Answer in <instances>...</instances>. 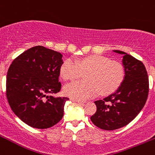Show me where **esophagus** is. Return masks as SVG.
<instances>
[{"label":"esophagus","instance_id":"esophagus-1","mask_svg":"<svg viewBox=\"0 0 155 155\" xmlns=\"http://www.w3.org/2000/svg\"><path fill=\"white\" fill-rule=\"evenodd\" d=\"M71 100L73 101V102H78V103H80V104H84L86 103V101H82V100H78V99H71Z\"/></svg>","mask_w":155,"mask_h":155}]
</instances>
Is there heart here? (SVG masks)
Segmentation results:
<instances>
[{"mask_svg": "<svg viewBox=\"0 0 155 155\" xmlns=\"http://www.w3.org/2000/svg\"><path fill=\"white\" fill-rule=\"evenodd\" d=\"M85 73L86 80L74 81L63 88L65 95L77 99L93 98L100 92L108 95L115 92L125 78L123 65L106 56L92 55L84 58H69L60 67L64 80H73Z\"/></svg>", "mask_w": 155, "mask_h": 155, "instance_id": "b5f03b06", "label": "heart"}]
</instances>
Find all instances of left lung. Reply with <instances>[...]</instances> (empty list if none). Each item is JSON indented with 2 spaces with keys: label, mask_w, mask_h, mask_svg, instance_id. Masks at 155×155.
Segmentation results:
<instances>
[{
  "label": "left lung",
  "mask_w": 155,
  "mask_h": 155,
  "mask_svg": "<svg viewBox=\"0 0 155 155\" xmlns=\"http://www.w3.org/2000/svg\"><path fill=\"white\" fill-rule=\"evenodd\" d=\"M114 52L123 55L125 79L114 93L95 101L97 110L90 118L94 125L108 131L130 123L145 105L149 92L148 76L142 62L123 51Z\"/></svg>",
  "instance_id": "left-lung-1"
}]
</instances>
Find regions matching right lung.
I'll use <instances>...</instances> for the list:
<instances>
[{
    "label": "right lung",
    "mask_w": 155,
    "mask_h": 155,
    "mask_svg": "<svg viewBox=\"0 0 155 155\" xmlns=\"http://www.w3.org/2000/svg\"><path fill=\"white\" fill-rule=\"evenodd\" d=\"M62 54L37 46L19 55L10 66L6 95L11 109L24 123L36 128H48L62 119L66 97L47 94L61 89L59 81Z\"/></svg>",
    "instance_id": "obj_1"
}]
</instances>
